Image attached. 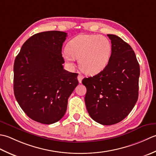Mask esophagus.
<instances>
[{
	"instance_id": "esophagus-1",
	"label": "esophagus",
	"mask_w": 156,
	"mask_h": 156,
	"mask_svg": "<svg viewBox=\"0 0 156 156\" xmlns=\"http://www.w3.org/2000/svg\"><path fill=\"white\" fill-rule=\"evenodd\" d=\"M83 79V76L81 74L79 73V75H78V77H77V79H78L79 83H81Z\"/></svg>"
}]
</instances>
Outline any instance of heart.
I'll return each instance as SVG.
<instances>
[{
    "label": "heart",
    "instance_id": "heart-1",
    "mask_svg": "<svg viewBox=\"0 0 156 156\" xmlns=\"http://www.w3.org/2000/svg\"><path fill=\"white\" fill-rule=\"evenodd\" d=\"M66 50L63 56L70 65H73L75 59H79L81 71L94 75L107 66L112 53V44L102 36L81 34L70 41Z\"/></svg>",
    "mask_w": 156,
    "mask_h": 156
}]
</instances>
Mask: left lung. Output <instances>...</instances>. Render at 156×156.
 I'll list each match as a JSON object with an SVG mask.
<instances>
[{"instance_id":"obj_1","label":"left lung","mask_w":156,"mask_h":156,"mask_svg":"<svg viewBox=\"0 0 156 156\" xmlns=\"http://www.w3.org/2000/svg\"><path fill=\"white\" fill-rule=\"evenodd\" d=\"M112 53L107 66L94 77L82 81L87 89L85 102L91 118L103 125H112L129 115L137 101L139 62L129 44L113 34L107 35Z\"/></svg>"}]
</instances>
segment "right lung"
Masks as SVG:
<instances>
[{
  "label": "right lung",
  "mask_w": 156,
  "mask_h": 156,
  "mask_svg": "<svg viewBox=\"0 0 156 156\" xmlns=\"http://www.w3.org/2000/svg\"><path fill=\"white\" fill-rule=\"evenodd\" d=\"M66 36L60 31L34 34L15 58V96L23 112L36 122L50 125L61 119L79 83L77 73L63 69L62 46Z\"/></svg>",
  "instance_id": "right-lung-1"
}]
</instances>
